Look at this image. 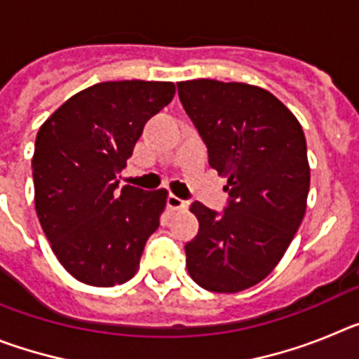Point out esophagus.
I'll return each instance as SVG.
<instances>
[{"label":"esophagus","instance_id":"obj_1","mask_svg":"<svg viewBox=\"0 0 359 359\" xmlns=\"http://www.w3.org/2000/svg\"><path fill=\"white\" fill-rule=\"evenodd\" d=\"M167 207H169L170 210H182V208H187V201L180 199L177 196L170 194L169 198H167Z\"/></svg>","mask_w":359,"mask_h":359}]
</instances>
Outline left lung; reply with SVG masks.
<instances>
[{
    "label": "left lung",
    "instance_id": "left-lung-1",
    "mask_svg": "<svg viewBox=\"0 0 359 359\" xmlns=\"http://www.w3.org/2000/svg\"><path fill=\"white\" fill-rule=\"evenodd\" d=\"M177 93L230 196L223 215L190 205L199 233L185 246L187 269L214 293L248 290L280 262L306 214L311 169L302 126L259 86L196 79L177 82Z\"/></svg>",
    "mask_w": 359,
    "mask_h": 359
}]
</instances>
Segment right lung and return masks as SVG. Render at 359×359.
<instances>
[{"label": "right lung", "instance_id": "obj_1", "mask_svg": "<svg viewBox=\"0 0 359 359\" xmlns=\"http://www.w3.org/2000/svg\"><path fill=\"white\" fill-rule=\"evenodd\" d=\"M174 82L109 81L69 97L41 126L32 158L36 212L62 268L88 286L123 284L140 268L167 205L165 189H118V176Z\"/></svg>", "mask_w": 359, "mask_h": 359}]
</instances>
